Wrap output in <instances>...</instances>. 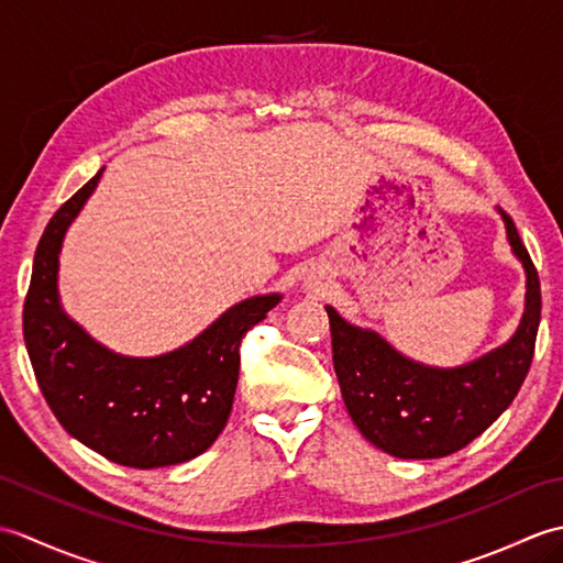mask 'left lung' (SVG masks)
<instances>
[{
	"mask_svg": "<svg viewBox=\"0 0 563 563\" xmlns=\"http://www.w3.org/2000/svg\"><path fill=\"white\" fill-rule=\"evenodd\" d=\"M498 212L525 268V312L516 333L476 361L460 367L416 363L327 305L345 409L365 440L391 457L438 460L470 445L508 409L528 377L542 314L540 278L516 224Z\"/></svg>",
	"mask_w": 563,
	"mask_h": 563,
	"instance_id": "8db88e82",
	"label": "left lung"
}]
</instances>
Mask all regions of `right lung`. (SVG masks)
Segmentation results:
<instances>
[{
    "label": "right lung",
    "instance_id": "add662e5",
    "mask_svg": "<svg viewBox=\"0 0 563 563\" xmlns=\"http://www.w3.org/2000/svg\"><path fill=\"white\" fill-rule=\"evenodd\" d=\"M101 174L45 227L23 305V341L43 397L71 438L133 470L181 464L206 452L222 433L239 379V345L283 295L236 302L169 353L133 357L106 349L67 317L57 290L65 234Z\"/></svg>",
    "mask_w": 563,
    "mask_h": 563
}]
</instances>
